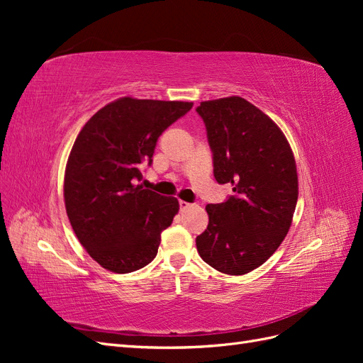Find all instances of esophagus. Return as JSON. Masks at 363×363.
Wrapping results in <instances>:
<instances>
[{
	"label": "esophagus",
	"mask_w": 363,
	"mask_h": 363,
	"mask_svg": "<svg viewBox=\"0 0 363 363\" xmlns=\"http://www.w3.org/2000/svg\"><path fill=\"white\" fill-rule=\"evenodd\" d=\"M179 204H180V211H186V208H189L191 207V203H186V201H179Z\"/></svg>",
	"instance_id": "1"
}]
</instances>
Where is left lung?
<instances>
[{"instance_id":"8db88e82","label":"left lung","mask_w":363,"mask_h":363,"mask_svg":"<svg viewBox=\"0 0 363 363\" xmlns=\"http://www.w3.org/2000/svg\"><path fill=\"white\" fill-rule=\"evenodd\" d=\"M212 150L213 175L233 195L207 204L208 224L196 236L201 259L230 276L265 263L288 235L298 200L292 150L274 121L240 96L196 107Z\"/></svg>"}]
</instances>
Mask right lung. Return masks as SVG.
<instances>
[{
  "label": "right lung",
  "instance_id": "1",
  "mask_svg": "<svg viewBox=\"0 0 363 363\" xmlns=\"http://www.w3.org/2000/svg\"><path fill=\"white\" fill-rule=\"evenodd\" d=\"M192 103L124 96L100 108L77 136L65 171V206L89 256L118 274L156 257L160 235L179 212L174 196L142 189L157 139Z\"/></svg>",
  "mask_w": 363,
  "mask_h": 363
}]
</instances>
